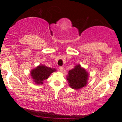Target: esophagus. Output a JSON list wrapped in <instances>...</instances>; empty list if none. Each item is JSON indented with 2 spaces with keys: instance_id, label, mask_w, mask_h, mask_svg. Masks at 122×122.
I'll use <instances>...</instances> for the list:
<instances>
[{
  "instance_id": "1",
  "label": "esophagus",
  "mask_w": 122,
  "mask_h": 122,
  "mask_svg": "<svg viewBox=\"0 0 122 122\" xmlns=\"http://www.w3.org/2000/svg\"><path fill=\"white\" fill-rule=\"evenodd\" d=\"M59 69H60V71H61V72H62V71H63V69H64V68H63L62 66H60L59 67Z\"/></svg>"
}]
</instances>
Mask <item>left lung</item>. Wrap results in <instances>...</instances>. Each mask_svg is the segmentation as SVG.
Segmentation results:
<instances>
[{"instance_id":"left-lung-1","label":"left lung","mask_w":122,"mask_h":122,"mask_svg":"<svg viewBox=\"0 0 122 122\" xmlns=\"http://www.w3.org/2000/svg\"><path fill=\"white\" fill-rule=\"evenodd\" d=\"M89 74L80 64H77L68 72L66 76L69 86L74 89H80L87 85Z\"/></svg>"}]
</instances>
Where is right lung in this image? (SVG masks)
<instances>
[{
  "instance_id": "1",
  "label": "right lung",
  "mask_w": 122,
  "mask_h": 122,
  "mask_svg": "<svg viewBox=\"0 0 122 122\" xmlns=\"http://www.w3.org/2000/svg\"><path fill=\"white\" fill-rule=\"evenodd\" d=\"M56 71L55 68H49L45 65L40 64L36 68L31 70L30 75L35 84L42 85L43 84L45 80L48 79L50 75Z\"/></svg>"
}]
</instances>
